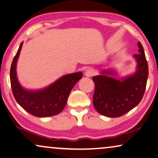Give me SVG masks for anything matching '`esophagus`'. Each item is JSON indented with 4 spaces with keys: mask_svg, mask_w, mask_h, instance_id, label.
Instances as JSON below:
<instances>
[{
    "mask_svg": "<svg viewBox=\"0 0 158 158\" xmlns=\"http://www.w3.org/2000/svg\"><path fill=\"white\" fill-rule=\"evenodd\" d=\"M94 70L92 68H89L88 70H86L85 73V75L86 77H92L94 75Z\"/></svg>",
    "mask_w": 158,
    "mask_h": 158,
    "instance_id": "obj_1",
    "label": "esophagus"
}]
</instances>
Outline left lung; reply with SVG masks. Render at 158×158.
<instances>
[{
	"instance_id": "left-lung-1",
	"label": "left lung",
	"mask_w": 158,
	"mask_h": 158,
	"mask_svg": "<svg viewBox=\"0 0 158 158\" xmlns=\"http://www.w3.org/2000/svg\"><path fill=\"white\" fill-rule=\"evenodd\" d=\"M139 53L134 57L137 62L135 74L122 81L107 75L93 77L95 90L93 103L96 111L109 117H118L139 104L145 91L148 77V64L141 43L138 42ZM103 74H113L103 71Z\"/></svg>"
}]
</instances>
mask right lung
I'll list each match as a JSON object with an SVG mask.
<instances>
[{
  "label": "right lung",
  "mask_w": 158,
  "mask_h": 158,
  "mask_svg": "<svg viewBox=\"0 0 158 158\" xmlns=\"http://www.w3.org/2000/svg\"><path fill=\"white\" fill-rule=\"evenodd\" d=\"M22 43L13 60L10 80L13 94L19 105L31 115L48 117L59 114L65 106L71 90L83 77L81 72L64 75L49 87L40 90H27L21 87L16 77V63Z\"/></svg>",
  "instance_id": "right-lung-1"
}]
</instances>
